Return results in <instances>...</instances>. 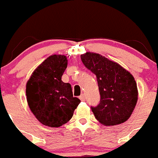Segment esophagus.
<instances>
[{"mask_svg":"<svg viewBox=\"0 0 158 158\" xmlns=\"http://www.w3.org/2000/svg\"><path fill=\"white\" fill-rule=\"evenodd\" d=\"M79 98H80V100H81V101H85V96L84 94L81 95V96H79Z\"/></svg>","mask_w":158,"mask_h":158,"instance_id":"esophagus-1","label":"esophagus"}]
</instances>
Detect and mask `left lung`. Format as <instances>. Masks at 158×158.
Returning <instances> with one entry per match:
<instances>
[{
	"mask_svg": "<svg viewBox=\"0 0 158 158\" xmlns=\"http://www.w3.org/2000/svg\"><path fill=\"white\" fill-rule=\"evenodd\" d=\"M81 58L85 66L96 76L100 104L91 107L95 117L105 126L126 122L138 101V88L134 77L120 65L99 54L86 52Z\"/></svg>",
	"mask_w": 158,
	"mask_h": 158,
	"instance_id": "1",
	"label": "left lung"
}]
</instances>
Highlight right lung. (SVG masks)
Returning <instances> with one entry per match:
<instances>
[{
  "label": "right lung",
  "instance_id": "right-lung-1",
  "mask_svg": "<svg viewBox=\"0 0 158 158\" xmlns=\"http://www.w3.org/2000/svg\"><path fill=\"white\" fill-rule=\"evenodd\" d=\"M68 64L65 55L48 57L32 73L26 85L31 112L45 126L59 127L70 120L81 100L73 96L70 84L62 77Z\"/></svg>",
  "mask_w": 158,
  "mask_h": 158
}]
</instances>
